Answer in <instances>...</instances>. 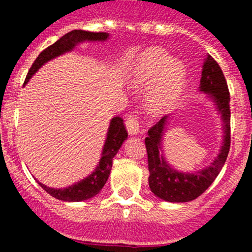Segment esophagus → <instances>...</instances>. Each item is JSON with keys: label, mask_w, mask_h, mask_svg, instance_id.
<instances>
[{"label": "esophagus", "mask_w": 252, "mask_h": 252, "mask_svg": "<svg viewBox=\"0 0 252 252\" xmlns=\"http://www.w3.org/2000/svg\"><path fill=\"white\" fill-rule=\"evenodd\" d=\"M126 130L130 135H138L139 131H140V128H139V118L136 117V114H130V116L126 118Z\"/></svg>", "instance_id": "1"}]
</instances>
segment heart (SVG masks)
<instances>
[{"instance_id": "1", "label": "heart", "mask_w": 252, "mask_h": 252, "mask_svg": "<svg viewBox=\"0 0 252 252\" xmlns=\"http://www.w3.org/2000/svg\"><path fill=\"white\" fill-rule=\"evenodd\" d=\"M133 83L145 86L152 83L146 95V108L158 114L173 107L184 91L187 70L179 61L161 47H151L139 56L131 70Z\"/></svg>"}]
</instances>
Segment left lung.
I'll use <instances>...</instances> for the list:
<instances>
[{
  "mask_svg": "<svg viewBox=\"0 0 252 252\" xmlns=\"http://www.w3.org/2000/svg\"><path fill=\"white\" fill-rule=\"evenodd\" d=\"M207 94L220 114L223 126V142L220 154L215 161L206 168L197 172H179L166 161L162 150L164 131L169 116H164L150 128L149 136L145 139L149 161V185L151 191L159 199L168 202H189L199 197L215 182L224 166L230 147V96L224 74L218 63L211 57H206L202 65L200 88Z\"/></svg>",
  "mask_w": 252,
  "mask_h": 252,
  "instance_id": "obj_1",
  "label": "left lung"
}]
</instances>
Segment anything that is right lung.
Instances as JSON below:
<instances>
[{"label": "right lung", "mask_w": 252, "mask_h": 252, "mask_svg": "<svg viewBox=\"0 0 252 252\" xmlns=\"http://www.w3.org/2000/svg\"><path fill=\"white\" fill-rule=\"evenodd\" d=\"M108 36H110V34H107V32H85V30H72V32H67L60 40H57L55 44L45 48L37 56L35 62L32 63V68L28 72L24 85L48 61L53 60V58L58 57L63 53L73 51V48L77 45L81 44V42L106 41ZM126 138H128V133H126V126H124L123 119L121 117H113L110 122V126H108L107 136H106L105 145L102 147L101 158L93 173L81 179L80 182L69 185L67 188H63V189L48 188L42 183H37L51 196H53L55 199L62 200V201L78 202L91 199L95 195H97L101 191V189L105 187L111 173L113 157L116 156L118 150L121 149L122 144L126 140Z\"/></svg>", "instance_id": "right-lung-1"}]
</instances>
